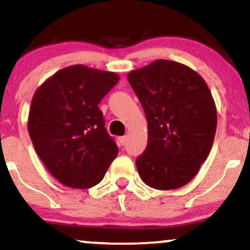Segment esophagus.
I'll return each mask as SVG.
<instances>
[{
    "instance_id": "obj_1",
    "label": "esophagus",
    "mask_w": 250,
    "mask_h": 250,
    "mask_svg": "<svg viewBox=\"0 0 250 250\" xmlns=\"http://www.w3.org/2000/svg\"><path fill=\"white\" fill-rule=\"evenodd\" d=\"M125 142H126V136H119V138H118V143H119V145L124 146Z\"/></svg>"
}]
</instances>
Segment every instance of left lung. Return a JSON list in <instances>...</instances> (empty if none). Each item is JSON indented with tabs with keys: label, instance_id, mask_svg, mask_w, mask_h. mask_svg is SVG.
Listing matches in <instances>:
<instances>
[{
	"label": "left lung",
	"instance_id": "left-lung-1",
	"mask_svg": "<svg viewBox=\"0 0 250 250\" xmlns=\"http://www.w3.org/2000/svg\"><path fill=\"white\" fill-rule=\"evenodd\" d=\"M148 122V145L136 159L139 175L157 190L186 186L209 155L217 111L207 83L176 61L158 59L127 75Z\"/></svg>",
	"mask_w": 250,
	"mask_h": 250
}]
</instances>
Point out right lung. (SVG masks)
I'll return each instance as SVG.
<instances>
[{
  "mask_svg": "<svg viewBox=\"0 0 250 250\" xmlns=\"http://www.w3.org/2000/svg\"><path fill=\"white\" fill-rule=\"evenodd\" d=\"M118 81L112 71L74 64L53 74L34 93L29 136L44 166L63 186H97L117 157L118 146L105 131L98 104Z\"/></svg>",
  "mask_w": 250,
  "mask_h": 250,
  "instance_id": "right-lung-1",
  "label": "right lung"
}]
</instances>
